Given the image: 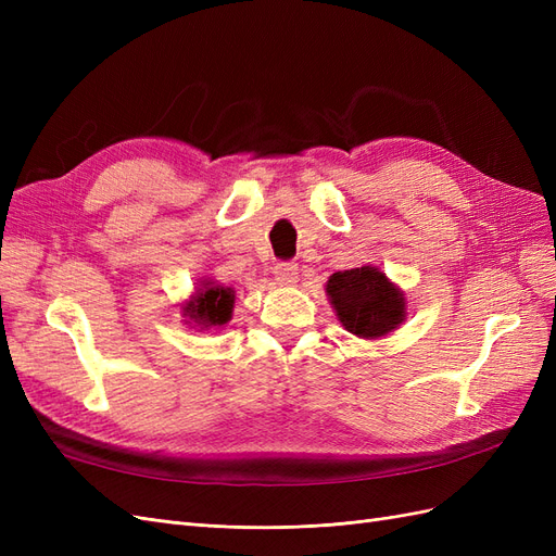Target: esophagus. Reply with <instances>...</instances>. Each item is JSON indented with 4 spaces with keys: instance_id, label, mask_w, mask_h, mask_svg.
I'll use <instances>...</instances> for the list:
<instances>
[{
    "instance_id": "34e87169",
    "label": "esophagus",
    "mask_w": 556,
    "mask_h": 556,
    "mask_svg": "<svg viewBox=\"0 0 556 556\" xmlns=\"http://www.w3.org/2000/svg\"><path fill=\"white\" fill-rule=\"evenodd\" d=\"M274 276H276L278 285H285V288H290V285H294L296 278H299V266L294 262H280L274 268Z\"/></svg>"
}]
</instances>
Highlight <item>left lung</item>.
Masks as SVG:
<instances>
[{
    "mask_svg": "<svg viewBox=\"0 0 556 556\" xmlns=\"http://www.w3.org/2000/svg\"><path fill=\"white\" fill-rule=\"evenodd\" d=\"M325 292L345 331L357 339L376 341L406 323V294L374 264L336 271Z\"/></svg>",
    "mask_w": 556,
    "mask_h": 556,
    "instance_id": "obj_1",
    "label": "left lung"
}]
</instances>
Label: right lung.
<instances>
[{
	"label": "right lung",
	"instance_id": "1",
	"mask_svg": "<svg viewBox=\"0 0 556 556\" xmlns=\"http://www.w3.org/2000/svg\"><path fill=\"white\" fill-rule=\"evenodd\" d=\"M180 313L185 317V325L199 331L225 327L233 313V288H227V285L208 276L199 278L190 299L182 301Z\"/></svg>",
	"mask_w": 556,
	"mask_h": 556
}]
</instances>
